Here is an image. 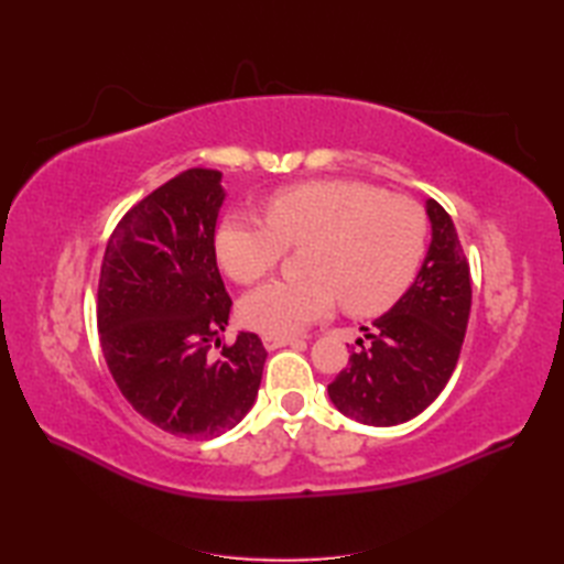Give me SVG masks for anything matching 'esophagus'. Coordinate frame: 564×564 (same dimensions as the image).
<instances>
[{
  "label": "esophagus",
  "mask_w": 564,
  "mask_h": 564,
  "mask_svg": "<svg viewBox=\"0 0 564 564\" xmlns=\"http://www.w3.org/2000/svg\"><path fill=\"white\" fill-rule=\"evenodd\" d=\"M294 344H299V338H294V336H270V334L263 336L265 350H278V348L294 346Z\"/></svg>",
  "instance_id": "esophagus-1"
}]
</instances>
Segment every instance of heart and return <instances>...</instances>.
Wrapping results in <instances>:
<instances>
[{"mask_svg": "<svg viewBox=\"0 0 564 564\" xmlns=\"http://www.w3.org/2000/svg\"><path fill=\"white\" fill-rule=\"evenodd\" d=\"M429 218L414 199L360 181H308L268 197L265 220L230 214L216 230V256L228 275L251 284L289 247L308 245L311 278L272 280L240 303L245 327L289 336L327 315L336 294L350 315H377L395 303L421 268Z\"/></svg>", "mask_w": 564, "mask_h": 564, "instance_id": "obj_1", "label": "heart"}]
</instances>
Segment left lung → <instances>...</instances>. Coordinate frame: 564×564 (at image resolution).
<instances>
[{
	"instance_id": "1",
	"label": "left lung",
	"mask_w": 564,
	"mask_h": 564,
	"mask_svg": "<svg viewBox=\"0 0 564 564\" xmlns=\"http://www.w3.org/2000/svg\"><path fill=\"white\" fill-rule=\"evenodd\" d=\"M431 247L414 284L392 308L362 327L360 350L329 383L340 414L365 425H398L419 416L445 390L458 362L470 315V268L452 216L425 202Z\"/></svg>"
}]
</instances>
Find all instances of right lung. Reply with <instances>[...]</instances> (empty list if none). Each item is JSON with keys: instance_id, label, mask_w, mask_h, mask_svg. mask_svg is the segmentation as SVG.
I'll use <instances>...</instances> for the list:
<instances>
[{"instance_id": "add662e5", "label": "right lung", "mask_w": 564, "mask_h": 564, "mask_svg": "<svg viewBox=\"0 0 564 564\" xmlns=\"http://www.w3.org/2000/svg\"><path fill=\"white\" fill-rule=\"evenodd\" d=\"M220 178L214 169H187L131 207L110 235L98 280L100 348L119 392L152 425L195 440L247 416L268 357L251 332L209 357L232 305L214 247Z\"/></svg>"}]
</instances>
